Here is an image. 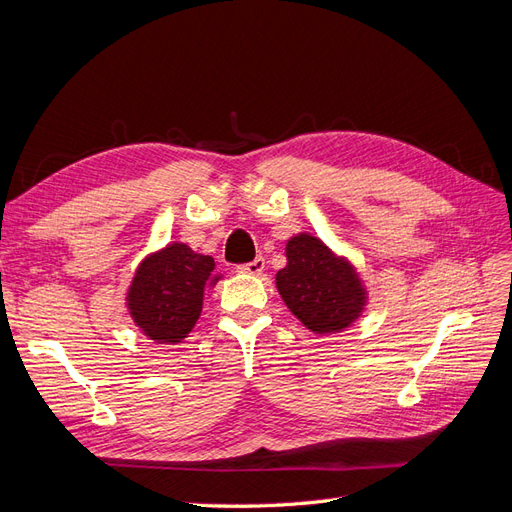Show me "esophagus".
<instances>
[{"mask_svg":"<svg viewBox=\"0 0 512 512\" xmlns=\"http://www.w3.org/2000/svg\"><path fill=\"white\" fill-rule=\"evenodd\" d=\"M239 271L247 273V275H260L262 271H265V258L258 256L252 262H245V265H239Z\"/></svg>","mask_w":512,"mask_h":512,"instance_id":"34e87169","label":"esophagus"}]
</instances>
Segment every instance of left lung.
<instances>
[{"mask_svg": "<svg viewBox=\"0 0 512 512\" xmlns=\"http://www.w3.org/2000/svg\"><path fill=\"white\" fill-rule=\"evenodd\" d=\"M288 265L275 284L284 303L309 331L339 333L363 314L367 290L359 273L318 237L301 232L286 243Z\"/></svg>", "mask_w": 512, "mask_h": 512, "instance_id": "8db88e82", "label": "left lung"}]
</instances>
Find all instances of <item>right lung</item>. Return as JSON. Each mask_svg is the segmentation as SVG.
<instances>
[{
    "label": "right lung",
    "instance_id": "1",
    "mask_svg": "<svg viewBox=\"0 0 512 512\" xmlns=\"http://www.w3.org/2000/svg\"><path fill=\"white\" fill-rule=\"evenodd\" d=\"M211 256L185 243H170L138 265L128 288L134 324L158 344H177L194 329L203 312L205 290L220 280Z\"/></svg>",
    "mask_w": 512,
    "mask_h": 512
}]
</instances>
